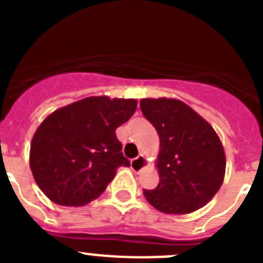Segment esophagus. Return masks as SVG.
I'll list each match as a JSON object with an SVG mask.
<instances>
[{
	"label": "esophagus",
	"mask_w": 263,
	"mask_h": 263,
	"mask_svg": "<svg viewBox=\"0 0 263 263\" xmlns=\"http://www.w3.org/2000/svg\"><path fill=\"white\" fill-rule=\"evenodd\" d=\"M147 159H146V157H143V155H138L137 158H134L133 160H132V170H133L134 173H139L141 170L145 168L146 166H147Z\"/></svg>",
	"instance_id": "1"
}]
</instances>
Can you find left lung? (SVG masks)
I'll use <instances>...</instances> for the list:
<instances>
[{
	"label": "left lung",
	"instance_id": "8db88e82",
	"mask_svg": "<svg viewBox=\"0 0 263 263\" xmlns=\"http://www.w3.org/2000/svg\"><path fill=\"white\" fill-rule=\"evenodd\" d=\"M141 110L159 136L157 188L146 200L159 212L187 215L212 200L225 176L224 147L212 125L178 99H142Z\"/></svg>",
	"mask_w": 263,
	"mask_h": 263
}]
</instances>
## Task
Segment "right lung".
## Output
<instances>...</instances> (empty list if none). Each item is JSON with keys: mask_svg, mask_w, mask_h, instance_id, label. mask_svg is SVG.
I'll return each instance as SVG.
<instances>
[{"mask_svg": "<svg viewBox=\"0 0 263 263\" xmlns=\"http://www.w3.org/2000/svg\"><path fill=\"white\" fill-rule=\"evenodd\" d=\"M136 109L134 99L90 96L48 115L30 146V168L42 192L64 206L97 199L118 167L130 164L116 129Z\"/></svg>", "mask_w": 263, "mask_h": 263, "instance_id": "1", "label": "right lung"}]
</instances>
